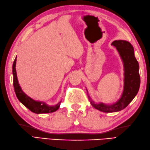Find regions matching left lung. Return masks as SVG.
I'll list each match as a JSON object with an SVG mask.
<instances>
[{"mask_svg":"<svg viewBox=\"0 0 150 150\" xmlns=\"http://www.w3.org/2000/svg\"><path fill=\"white\" fill-rule=\"evenodd\" d=\"M111 45L117 48L124 65V86L120 98L113 104L106 105L103 103H96L88 96L94 108L105 112H117L126 108L138 93L140 83L139 65L135 57L133 46L124 40L115 41Z\"/></svg>","mask_w":150,"mask_h":150,"instance_id":"1","label":"left lung"}]
</instances>
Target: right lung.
I'll return each instance as SVG.
<instances>
[{
    "label": "right lung",
    "instance_id": "obj_1",
    "mask_svg": "<svg viewBox=\"0 0 150 150\" xmlns=\"http://www.w3.org/2000/svg\"><path fill=\"white\" fill-rule=\"evenodd\" d=\"M16 62H17V57L13 63V87L16 96L17 97L18 100L23 103V104L30 110L32 112H34L36 114H43V113H49V112H53L54 111H57L59 109L61 102L62 101L57 103V104L55 105L54 106H50L46 104L45 102H38V101H35L33 100L31 98L27 96L26 94L24 93L21 89L20 85L19 84V81H18L17 76V72L16 69H15V67H16Z\"/></svg>",
    "mask_w": 150,
    "mask_h": 150
}]
</instances>
